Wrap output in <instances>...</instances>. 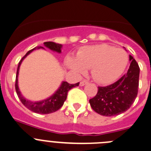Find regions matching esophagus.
Instances as JSON below:
<instances>
[{"mask_svg":"<svg viewBox=\"0 0 151 151\" xmlns=\"http://www.w3.org/2000/svg\"><path fill=\"white\" fill-rule=\"evenodd\" d=\"M88 82L87 80H83V81H82L81 83H80V86H84L85 85L88 84Z\"/></svg>","mask_w":151,"mask_h":151,"instance_id":"obj_1","label":"esophagus"}]
</instances>
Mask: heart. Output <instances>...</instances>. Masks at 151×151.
Returning <instances> with one entry per match:
<instances>
[{
  "mask_svg": "<svg viewBox=\"0 0 151 151\" xmlns=\"http://www.w3.org/2000/svg\"><path fill=\"white\" fill-rule=\"evenodd\" d=\"M128 63V54L121 49L107 44L87 46L77 53L69 55L65 65L77 74H84L91 68L93 80L103 85L116 81L125 71Z\"/></svg>",
  "mask_w": 151,
  "mask_h": 151,
  "instance_id": "obj_1",
  "label": "heart"
}]
</instances>
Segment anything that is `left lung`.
<instances>
[{"instance_id":"8db88e82","label":"left lung","mask_w":151,"mask_h":151,"mask_svg":"<svg viewBox=\"0 0 151 151\" xmlns=\"http://www.w3.org/2000/svg\"><path fill=\"white\" fill-rule=\"evenodd\" d=\"M129 60L131 64L125 75L110 86L98 87L96 96L89 99L92 109L99 114L105 116L119 115L134 103L138 93L139 67L131 55H129Z\"/></svg>"}]
</instances>
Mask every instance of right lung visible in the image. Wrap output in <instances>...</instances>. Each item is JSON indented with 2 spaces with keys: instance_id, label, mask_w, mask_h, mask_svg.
<instances>
[{
  "instance_id": "right-lung-1",
  "label": "right lung",
  "mask_w": 151,
  "mask_h": 151,
  "mask_svg": "<svg viewBox=\"0 0 151 151\" xmlns=\"http://www.w3.org/2000/svg\"><path fill=\"white\" fill-rule=\"evenodd\" d=\"M45 47L48 48L50 50L53 51L55 52H58V53L60 54L61 51H62L63 45L59 44V43H54V42H45L43 43ZM44 49L42 46H37V47L34 48L32 50L29 51L26 54L24 57L20 60L19 62L18 66H17V74H16V80H15V90L17 92V94L18 96L19 99L21 101L22 103L23 104L25 107L29 109L30 111H33V112L37 113V114H51L59 110L61 107L63 105L64 102L65 101L67 98V93L68 91L71 89L72 88L76 87V86H79V83H77L76 84H69L67 82L63 81L61 83L60 86L58 88V90L49 97L46 98V99H43V100L40 101H31L29 99H26L23 95L21 94L20 89H19L18 86V74H19V69H20V66L21 65L22 62L23 60L31 53L33 52L35 49Z\"/></svg>"
}]
</instances>
